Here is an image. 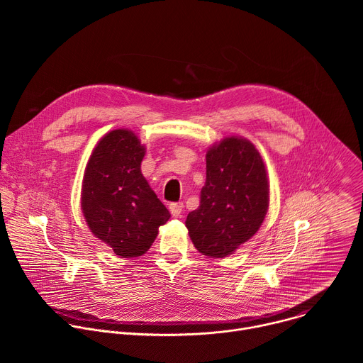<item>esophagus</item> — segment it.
Listing matches in <instances>:
<instances>
[{"label":"esophagus","mask_w":363,"mask_h":363,"mask_svg":"<svg viewBox=\"0 0 363 363\" xmlns=\"http://www.w3.org/2000/svg\"><path fill=\"white\" fill-rule=\"evenodd\" d=\"M182 210H184V203L182 202H174V203L169 205V211H171L172 217H179Z\"/></svg>","instance_id":"esophagus-1"}]
</instances>
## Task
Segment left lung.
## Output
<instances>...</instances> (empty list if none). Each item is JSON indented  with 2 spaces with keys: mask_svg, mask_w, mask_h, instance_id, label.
Listing matches in <instances>:
<instances>
[{
  "mask_svg": "<svg viewBox=\"0 0 363 363\" xmlns=\"http://www.w3.org/2000/svg\"><path fill=\"white\" fill-rule=\"evenodd\" d=\"M269 191L266 165L250 140L228 136L213 145L199 206L185 221L195 248L216 258L233 254L262 227Z\"/></svg>",
  "mask_w": 363,
  "mask_h": 363,
  "instance_id": "obj_1",
  "label": "left lung"
}]
</instances>
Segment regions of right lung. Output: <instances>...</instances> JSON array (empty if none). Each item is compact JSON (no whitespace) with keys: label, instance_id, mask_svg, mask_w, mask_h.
I'll return each instance as SVG.
<instances>
[{"label":"right lung","instance_id":"1","mask_svg":"<svg viewBox=\"0 0 363 363\" xmlns=\"http://www.w3.org/2000/svg\"><path fill=\"white\" fill-rule=\"evenodd\" d=\"M146 147L128 129L94 146L82 185V211L90 231L123 258L143 255L171 214L142 175Z\"/></svg>","mask_w":363,"mask_h":363}]
</instances>
